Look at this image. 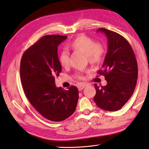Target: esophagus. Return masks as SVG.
<instances>
[{"label":"esophagus","mask_w":149,"mask_h":149,"mask_svg":"<svg viewBox=\"0 0 149 149\" xmlns=\"http://www.w3.org/2000/svg\"><path fill=\"white\" fill-rule=\"evenodd\" d=\"M86 86H88V84H86V83H82V84H79V85L78 86V89H79V91H81V90H83Z\"/></svg>","instance_id":"obj_1"}]
</instances>
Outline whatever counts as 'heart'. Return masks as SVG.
Masks as SVG:
<instances>
[{"mask_svg": "<svg viewBox=\"0 0 149 149\" xmlns=\"http://www.w3.org/2000/svg\"><path fill=\"white\" fill-rule=\"evenodd\" d=\"M67 48L72 51L80 52L86 54L87 60L92 65H97L101 62L104 55V48L100 43L95 42L88 36L81 34L67 44ZM59 61L63 67L68 66L70 54L66 50L61 52L59 56ZM79 79H84L81 73L76 74Z\"/></svg>", "mask_w": 149, "mask_h": 149, "instance_id": "1", "label": "heart"}]
</instances>
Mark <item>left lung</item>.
I'll return each instance as SVG.
<instances>
[{"label":"left lung","instance_id":"8db88e82","mask_svg":"<svg viewBox=\"0 0 149 149\" xmlns=\"http://www.w3.org/2000/svg\"><path fill=\"white\" fill-rule=\"evenodd\" d=\"M100 31L107 38L108 49L104 61L97 73L103 75L107 85L100 88L94 84V101L103 110H119L131 97L137 84L138 67L130 45L123 36L104 28Z\"/></svg>","mask_w":149,"mask_h":149}]
</instances>
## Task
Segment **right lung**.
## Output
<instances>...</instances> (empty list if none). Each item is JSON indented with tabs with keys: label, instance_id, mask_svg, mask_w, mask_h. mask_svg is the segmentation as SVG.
Listing matches in <instances>:
<instances>
[{
	"label": "right lung",
	"instance_id": "add662e5",
	"mask_svg": "<svg viewBox=\"0 0 149 149\" xmlns=\"http://www.w3.org/2000/svg\"><path fill=\"white\" fill-rule=\"evenodd\" d=\"M67 38L58 35H45L22 55L20 80L25 95L45 118L60 122L74 112L78 89L71 86L67 90L57 88L55 78L61 72L58 47Z\"/></svg>",
	"mask_w": 149,
	"mask_h": 149
}]
</instances>
